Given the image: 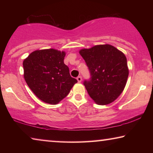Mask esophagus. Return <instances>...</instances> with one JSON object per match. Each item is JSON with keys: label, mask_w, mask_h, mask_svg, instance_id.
<instances>
[{"label": "esophagus", "mask_w": 153, "mask_h": 153, "mask_svg": "<svg viewBox=\"0 0 153 153\" xmlns=\"http://www.w3.org/2000/svg\"><path fill=\"white\" fill-rule=\"evenodd\" d=\"M77 82H81L82 80V77H81V76H78V77H77Z\"/></svg>", "instance_id": "1"}]
</instances>
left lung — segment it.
Instances as JSON below:
<instances>
[{
  "instance_id": "1",
  "label": "left lung",
  "mask_w": 153,
  "mask_h": 153,
  "mask_svg": "<svg viewBox=\"0 0 153 153\" xmlns=\"http://www.w3.org/2000/svg\"><path fill=\"white\" fill-rule=\"evenodd\" d=\"M90 73L84 85L98 105L110 104L120 97L126 86L129 70L122 52L110 45H100L79 51Z\"/></svg>"
}]
</instances>
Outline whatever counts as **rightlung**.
I'll list each match as a JSON object with an SVG mask.
<instances>
[{"label": "right lung", "instance_id": "add662e5", "mask_svg": "<svg viewBox=\"0 0 153 153\" xmlns=\"http://www.w3.org/2000/svg\"><path fill=\"white\" fill-rule=\"evenodd\" d=\"M65 53L53 48L32 52L23 62L24 79L43 102L56 105L66 97L77 79L64 63Z\"/></svg>", "mask_w": 153, "mask_h": 153}]
</instances>
